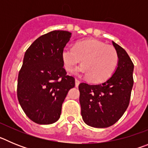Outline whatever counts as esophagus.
<instances>
[{"label":"esophagus","instance_id":"34e87169","mask_svg":"<svg viewBox=\"0 0 148 148\" xmlns=\"http://www.w3.org/2000/svg\"><path fill=\"white\" fill-rule=\"evenodd\" d=\"M79 84H80L79 80H78V79H77V78H75V87H78Z\"/></svg>","mask_w":148,"mask_h":148}]
</instances>
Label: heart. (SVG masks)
Instances as JSON below:
<instances>
[{
	"mask_svg": "<svg viewBox=\"0 0 148 148\" xmlns=\"http://www.w3.org/2000/svg\"><path fill=\"white\" fill-rule=\"evenodd\" d=\"M61 60L65 70L71 72L81 62L82 66L76 73L88 76L95 82L105 81L112 75L118 65L116 49L95 39H86L76 42L73 47H65L61 51Z\"/></svg>",
	"mask_w": 148,
	"mask_h": 148,
	"instance_id": "heart-1",
	"label": "heart"
}]
</instances>
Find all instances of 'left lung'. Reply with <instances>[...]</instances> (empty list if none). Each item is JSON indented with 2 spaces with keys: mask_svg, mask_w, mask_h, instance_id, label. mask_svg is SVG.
<instances>
[{
  "mask_svg": "<svg viewBox=\"0 0 148 148\" xmlns=\"http://www.w3.org/2000/svg\"><path fill=\"white\" fill-rule=\"evenodd\" d=\"M113 45L119 57L114 74L101 84L81 83L78 86L82 119L93 127L104 128L114 125L130 103L134 65L125 49L113 41Z\"/></svg>",
  "mask_w": 148,
  "mask_h": 148,
  "instance_id": "left-lung-1",
  "label": "left lung"
}]
</instances>
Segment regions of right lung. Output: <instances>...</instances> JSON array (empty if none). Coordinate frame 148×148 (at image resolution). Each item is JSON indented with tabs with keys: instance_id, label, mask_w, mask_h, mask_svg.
Instances as JSON below:
<instances>
[{
	"instance_id": "right-lung-1",
	"label": "right lung",
	"mask_w": 148,
	"mask_h": 148,
	"mask_svg": "<svg viewBox=\"0 0 148 148\" xmlns=\"http://www.w3.org/2000/svg\"><path fill=\"white\" fill-rule=\"evenodd\" d=\"M71 33L55 30L41 35L26 51L18 78L17 95L29 119L39 125L58 121L75 78L66 74L61 51Z\"/></svg>"
}]
</instances>
